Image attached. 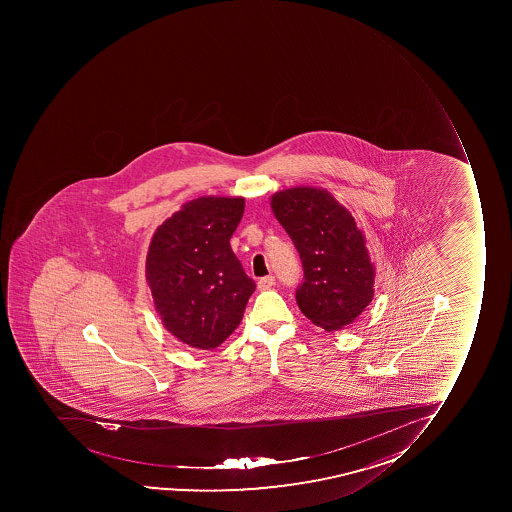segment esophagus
Segmentation results:
<instances>
[{"mask_svg":"<svg viewBox=\"0 0 512 512\" xmlns=\"http://www.w3.org/2000/svg\"><path fill=\"white\" fill-rule=\"evenodd\" d=\"M275 285V277H272V275H267V277H262V279L257 282V287H259L260 290H269L272 289Z\"/></svg>","mask_w":512,"mask_h":512,"instance_id":"obj_1","label":"esophagus"}]
</instances>
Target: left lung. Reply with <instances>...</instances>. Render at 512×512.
Returning <instances> with one entry per match:
<instances>
[{"mask_svg": "<svg viewBox=\"0 0 512 512\" xmlns=\"http://www.w3.org/2000/svg\"><path fill=\"white\" fill-rule=\"evenodd\" d=\"M270 207L304 265L302 314L327 332L352 324L374 299L375 267L352 213L320 187L275 192Z\"/></svg>", "mask_w": 512, "mask_h": 512, "instance_id": "left-lung-1", "label": "left lung"}]
</instances>
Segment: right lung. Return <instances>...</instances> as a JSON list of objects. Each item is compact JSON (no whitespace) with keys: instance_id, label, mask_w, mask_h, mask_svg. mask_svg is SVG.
I'll use <instances>...</instances> for the list:
<instances>
[{"instance_id":"add662e5","label":"right lung","mask_w":512,"mask_h":512,"mask_svg":"<svg viewBox=\"0 0 512 512\" xmlns=\"http://www.w3.org/2000/svg\"><path fill=\"white\" fill-rule=\"evenodd\" d=\"M243 208V197H198L153 233L145 262L153 305L163 327L192 349L223 344L255 290L230 247Z\"/></svg>"}]
</instances>
